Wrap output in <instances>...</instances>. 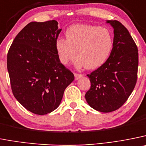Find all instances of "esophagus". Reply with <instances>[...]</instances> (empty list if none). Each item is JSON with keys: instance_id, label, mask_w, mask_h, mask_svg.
Returning <instances> with one entry per match:
<instances>
[{"instance_id": "34e87169", "label": "esophagus", "mask_w": 146, "mask_h": 146, "mask_svg": "<svg viewBox=\"0 0 146 146\" xmlns=\"http://www.w3.org/2000/svg\"><path fill=\"white\" fill-rule=\"evenodd\" d=\"M82 76H83V74H77V73H74V77H75V80H78L79 78H80V77H82Z\"/></svg>"}]
</instances>
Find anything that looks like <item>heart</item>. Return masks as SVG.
<instances>
[{
	"label": "heart",
	"instance_id": "1",
	"mask_svg": "<svg viewBox=\"0 0 146 146\" xmlns=\"http://www.w3.org/2000/svg\"><path fill=\"white\" fill-rule=\"evenodd\" d=\"M66 40L58 39L56 48L64 65L74 61L77 65L93 69L106 62L111 53L113 40L107 28L92 25H76L66 30Z\"/></svg>",
	"mask_w": 146,
	"mask_h": 146
}]
</instances>
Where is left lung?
Returning <instances> with one entry per match:
<instances>
[{
	"mask_svg": "<svg viewBox=\"0 0 146 146\" xmlns=\"http://www.w3.org/2000/svg\"><path fill=\"white\" fill-rule=\"evenodd\" d=\"M113 28V45L105 63L90 74L87 102L101 112L117 110L125 104L137 82L138 50L132 36L121 22L108 20Z\"/></svg>",
	"mask_w": 146,
	"mask_h": 146,
	"instance_id": "left-lung-1",
	"label": "left lung"
}]
</instances>
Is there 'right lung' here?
<instances>
[{
	"label": "right lung",
	"mask_w": 146,
	"mask_h": 146,
	"mask_svg": "<svg viewBox=\"0 0 146 146\" xmlns=\"http://www.w3.org/2000/svg\"><path fill=\"white\" fill-rule=\"evenodd\" d=\"M58 22L32 21L16 36L7 54L12 93L33 113L44 115L57 109L74 74L60 62L56 42Z\"/></svg>",
	"instance_id": "add662e5"
}]
</instances>
